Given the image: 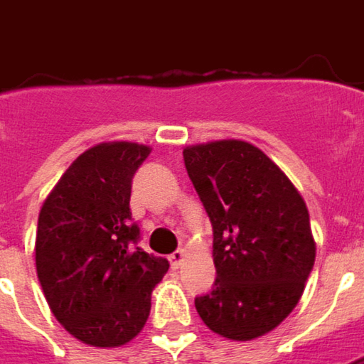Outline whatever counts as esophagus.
I'll use <instances>...</instances> for the list:
<instances>
[{"label": "esophagus", "instance_id": "34e87169", "mask_svg": "<svg viewBox=\"0 0 364 364\" xmlns=\"http://www.w3.org/2000/svg\"><path fill=\"white\" fill-rule=\"evenodd\" d=\"M184 258H186V250H176L174 255H170V264H172V268H180L182 267V262H184Z\"/></svg>", "mask_w": 364, "mask_h": 364}]
</instances>
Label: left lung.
Returning a JSON list of instances; mask_svg holds the SVG:
<instances>
[{
  "instance_id": "8db88e82",
  "label": "left lung",
  "mask_w": 364,
  "mask_h": 364,
  "mask_svg": "<svg viewBox=\"0 0 364 364\" xmlns=\"http://www.w3.org/2000/svg\"><path fill=\"white\" fill-rule=\"evenodd\" d=\"M188 176L214 232V289L196 311L216 335L252 341L299 304L314 264L306 204L267 154L242 140L184 148Z\"/></svg>"
}]
</instances>
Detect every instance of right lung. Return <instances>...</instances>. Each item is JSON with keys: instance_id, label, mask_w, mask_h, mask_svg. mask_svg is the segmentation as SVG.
Listing matches in <instances>:
<instances>
[{"instance_id": "1", "label": "right lung", "mask_w": 364, "mask_h": 364, "mask_svg": "<svg viewBox=\"0 0 364 364\" xmlns=\"http://www.w3.org/2000/svg\"><path fill=\"white\" fill-rule=\"evenodd\" d=\"M150 152L144 144H97L75 158L40 210L43 296L63 328L92 347H122L142 331L170 267L138 246L132 222V178Z\"/></svg>"}]
</instances>
